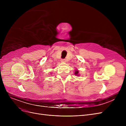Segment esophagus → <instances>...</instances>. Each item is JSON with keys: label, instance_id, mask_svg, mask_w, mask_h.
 Listing matches in <instances>:
<instances>
[{"label": "esophagus", "instance_id": "esophagus-1", "mask_svg": "<svg viewBox=\"0 0 126 126\" xmlns=\"http://www.w3.org/2000/svg\"><path fill=\"white\" fill-rule=\"evenodd\" d=\"M61 61H62V62H63V63H64V62H66V59H62V60H61Z\"/></svg>", "mask_w": 126, "mask_h": 126}]
</instances>
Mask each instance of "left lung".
<instances>
[{
  "label": "left lung",
  "instance_id": "left-lung-1",
  "mask_svg": "<svg viewBox=\"0 0 126 126\" xmlns=\"http://www.w3.org/2000/svg\"><path fill=\"white\" fill-rule=\"evenodd\" d=\"M78 70H76L75 71V74L76 75H78Z\"/></svg>",
  "mask_w": 126,
  "mask_h": 126
}]
</instances>
